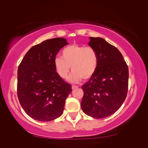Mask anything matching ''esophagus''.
<instances>
[{"mask_svg":"<svg viewBox=\"0 0 148 148\" xmlns=\"http://www.w3.org/2000/svg\"><path fill=\"white\" fill-rule=\"evenodd\" d=\"M78 88V86H74V85H73V86H72V90H74V89H76V88Z\"/></svg>","mask_w":148,"mask_h":148,"instance_id":"1","label":"esophagus"}]
</instances>
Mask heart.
<instances>
[{
	"label": "heart",
	"mask_w": 148,
	"mask_h": 148,
	"mask_svg": "<svg viewBox=\"0 0 148 148\" xmlns=\"http://www.w3.org/2000/svg\"><path fill=\"white\" fill-rule=\"evenodd\" d=\"M62 58L56 57L53 64L56 72L61 79H67L70 67L73 71L69 81L78 83L88 79L95 72L98 65V56L95 49L90 47L71 45L62 51Z\"/></svg>",
	"instance_id": "heart-1"
}]
</instances>
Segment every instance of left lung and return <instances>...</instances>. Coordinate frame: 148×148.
<instances>
[{"mask_svg": "<svg viewBox=\"0 0 148 148\" xmlns=\"http://www.w3.org/2000/svg\"><path fill=\"white\" fill-rule=\"evenodd\" d=\"M88 45L95 49L98 65L95 72L83 85L81 106L86 115L104 118L113 114L126 99L128 66L121 53L101 37H90Z\"/></svg>", "mask_w": 148, "mask_h": 148, "instance_id": "8db88e82", "label": "left lung"}]
</instances>
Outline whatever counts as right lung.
Wrapping results in <instances>:
<instances>
[{"label":"right lung","instance_id":"obj_1","mask_svg":"<svg viewBox=\"0 0 148 148\" xmlns=\"http://www.w3.org/2000/svg\"><path fill=\"white\" fill-rule=\"evenodd\" d=\"M67 45V40L60 37L45 40L32 47L18 66V101L34 120L52 121L63 113L72 86L58 75L53 61L58 52Z\"/></svg>","mask_w":148,"mask_h":148}]
</instances>
